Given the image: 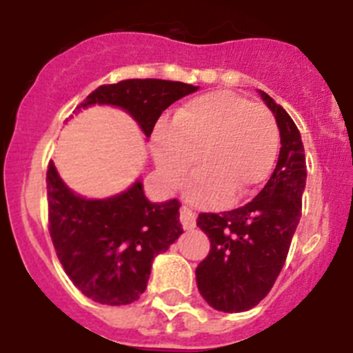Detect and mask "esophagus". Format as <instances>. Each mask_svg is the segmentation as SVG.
<instances>
[{
    "label": "esophagus",
    "mask_w": 353,
    "mask_h": 353,
    "mask_svg": "<svg viewBox=\"0 0 353 353\" xmlns=\"http://www.w3.org/2000/svg\"><path fill=\"white\" fill-rule=\"evenodd\" d=\"M180 223L185 230H192L196 226V214L191 210V208L182 207L180 208Z\"/></svg>",
    "instance_id": "34e87169"
}]
</instances>
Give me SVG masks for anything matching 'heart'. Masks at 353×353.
<instances>
[{"instance_id":"1","label":"heart","mask_w":353,"mask_h":353,"mask_svg":"<svg viewBox=\"0 0 353 353\" xmlns=\"http://www.w3.org/2000/svg\"><path fill=\"white\" fill-rule=\"evenodd\" d=\"M276 120L269 109L239 93L217 90L185 102L173 121L154 132V159L168 187L192 170L199 174L187 196L199 207L251 194L269 176L277 154Z\"/></svg>"}]
</instances>
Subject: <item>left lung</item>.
Returning a JSON list of instances; mask_svg holds the SVG:
<instances>
[{"label":"left lung","mask_w":353,"mask_h":353,"mask_svg":"<svg viewBox=\"0 0 353 353\" xmlns=\"http://www.w3.org/2000/svg\"><path fill=\"white\" fill-rule=\"evenodd\" d=\"M281 134V152L269 182L244 207L198 215L210 251L196 269L201 297L214 310L240 313L258 304L276 283L302 212L305 155L290 114L260 90Z\"/></svg>","instance_id":"obj_1"}]
</instances>
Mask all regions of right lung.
<instances>
[{
    "label": "right lung",
    "mask_w": 353,
    "mask_h": 353,
    "mask_svg": "<svg viewBox=\"0 0 353 353\" xmlns=\"http://www.w3.org/2000/svg\"><path fill=\"white\" fill-rule=\"evenodd\" d=\"M198 86L164 79H127L102 84L77 109L111 104L125 109L146 138L159 117ZM49 233L58 260L83 295L101 304L138 301L148 283L152 261L182 235L180 201L152 203L136 182L108 199H84L48 166Z\"/></svg>",
    "instance_id": "obj_1"
}]
</instances>
